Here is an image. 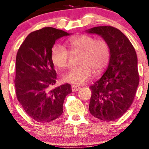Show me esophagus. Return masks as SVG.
Returning a JSON list of instances; mask_svg holds the SVG:
<instances>
[{
	"instance_id": "34e87169",
	"label": "esophagus",
	"mask_w": 149,
	"mask_h": 149,
	"mask_svg": "<svg viewBox=\"0 0 149 149\" xmlns=\"http://www.w3.org/2000/svg\"><path fill=\"white\" fill-rule=\"evenodd\" d=\"M80 88V87L79 86H76V85H72L71 86V90L72 91H77Z\"/></svg>"
}]
</instances>
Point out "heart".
<instances>
[{"mask_svg": "<svg viewBox=\"0 0 149 149\" xmlns=\"http://www.w3.org/2000/svg\"><path fill=\"white\" fill-rule=\"evenodd\" d=\"M66 45L72 49L82 52L79 66L72 67L63 76L65 82L83 84L90 80L93 70L99 72L107 65L110 58V46L103 39H96L90 35H82L69 39ZM51 58L53 64L59 69H65L69 65V53L61 45L52 47Z\"/></svg>", "mask_w": 149, "mask_h": 149, "instance_id": "heart-1", "label": "heart"}]
</instances>
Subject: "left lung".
Returning a JSON list of instances; mask_svg holds the SVG:
<instances>
[{"instance_id":"left-lung-1","label":"left lung","mask_w":149,"mask_h":149,"mask_svg":"<svg viewBox=\"0 0 149 149\" xmlns=\"http://www.w3.org/2000/svg\"><path fill=\"white\" fill-rule=\"evenodd\" d=\"M86 32L105 39L110 54L106 71L90 86L92 95L89 111L102 120H115L130 108L139 84L136 50L127 37L114 27L97 26Z\"/></svg>"}]
</instances>
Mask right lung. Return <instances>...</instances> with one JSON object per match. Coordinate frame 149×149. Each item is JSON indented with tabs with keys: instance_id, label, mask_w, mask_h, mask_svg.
Segmentation results:
<instances>
[{
	"instance_id": "right-lung-1",
	"label": "right lung",
	"mask_w": 149,
	"mask_h": 149,
	"mask_svg": "<svg viewBox=\"0 0 149 149\" xmlns=\"http://www.w3.org/2000/svg\"><path fill=\"white\" fill-rule=\"evenodd\" d=\"M70 34L52 27L32 32L17 51L15 61L16 97L30 117L39 123L50 122L63 114V105L72 92L69 84L54 89L56 72L51 52L57 39Z\"/></svg>"
}]
</instances>
